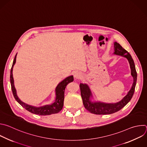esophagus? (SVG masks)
I'll return each mask as SVG.
<instances>
[{
  "label": "esophagus",
  "mask_w": 147,
  "mask_h": 147,
  "mask_svg": "<svg viewBox=\"0 0 147 147\" xmlns=\"http://www.w3.org/2000/svg\"><path fill=\"white\" fill-rule=\"evenodd\" d=\"M82 76V74H81L80 72H76L75 74V75H74V78H75V79H78L81 78Z\"/></svg>",
  "instance_id": "1"
}]
</instances>
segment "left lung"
Here are the masks:
<instances>
[{
    "label": "left lung",
    "mask_w": 147,
    "mask_h": 147,
    "mask_svg": "<svg viewBox=\"0 0 147 147\" xmlns=\"http://www.w3.org/2000/svg\"><path fill=\"white\" fill-rule=\"evenodd\" d=\"M114 54L126 57L129 61L131 68V75L133 78V83L131 89L127 95L120 101L116 103H105L100 101L92 102L90 97H92V94L89 86L87 84L80 83V89L83 104L84 108L92 113L96 115H107L118 112L123 108L130 101L134 94L137 75L133 58L129 52L124 49L118 43H114Z\"/></svg>",
    "instance_id": "8db88e82"
}]
</instances>
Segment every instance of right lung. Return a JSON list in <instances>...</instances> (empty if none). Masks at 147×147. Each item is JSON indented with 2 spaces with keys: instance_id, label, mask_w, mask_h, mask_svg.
<instances>
[{
  "instance_id": "obj_1",
  "label": "right lung",
  "mask_w": 147,
  "mask_h": 147,
  "mask_svg": "<svg viewBox=\"0 0 147 147\" xmlns=\"http://www.w3.org/2000/svg\"><path fill=\"white\" fill-rule=\"evenodd\" d=\"M16 56H17V54L14 57V59L13 65L10 71V83L11 86V90L16 100L25 109L34 114H37L39 115H51V114L57 113L59 112L63 109V107L64 100V92H65L66 86L69 83L74 81V76L72 75L69 76L66 78L65 79H64L60 83H58V84L55 88V95H56L55 100L53 104L50 105H46L39 107H36L34 106L28 105L21 101L20 100V98L18 97L17 95L16 88L14 84V79L13 76V69L16 61Z\"/></svg>"
}]
</instances>
